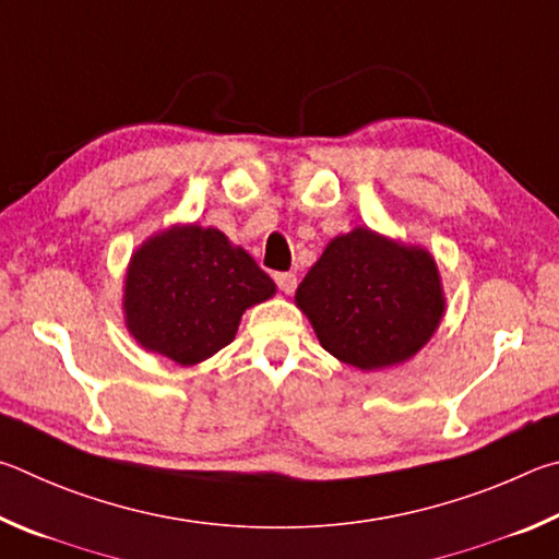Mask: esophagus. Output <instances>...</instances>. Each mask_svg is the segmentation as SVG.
Wrapping results in <instances>:
<instances>
[{
  "label": "esophagus",
  "instance_id": "1",
  "mask_svg": "<svg viewBox=\"0 0 559 559\" xmlns=\"http://www.w3.org/2000/svg\"><path fill=\"white\" fill-rule=\"evenodd\" d=\"M274 282H277V287L285 292V295H292V292L297 289V274L292 272H277L274 274Z\"/></svg>",
  "mask_w": 559,
  "mask_h": 559
}]
</instances>
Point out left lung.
I'll list each match as a JSON object with an SVG mask.
<instances>
[{
	"label": "left lung",
	"mask_w": 559,
	"mask_h": 559,
	"mask_svg": "<svg viewBox=\"0 0 559 559\" xmlns=\"http://www.w3.org/2000/svg\"><path fill=\"white\" fill-rule=\"evenodd\" d=\"M297 307L331 356L373 370L432 338L444 297L432 254L356 228L326 245L297 287Z\"/></svg>",
	"instance_id": "obj_1"
}]
</instances>
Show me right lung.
I'll list each match as a JSON object with an SVG mask.
<instances>
[{"label":"right lung","mask_w":559,"mask_h":559,"mask_svg":"<svg viewBox=\"0 0 559 559\" xmlns=\"http://www.w3.org/2000/svg\"><path fill=\"white\" fill-rule=\"evenodd\" d=\"M272 295L267 272L221 230L171 228L132 254L127 329L146 350L193 366L228 346L242 311Z\"/></svg>","instance_id":"1"}]
</instances>
